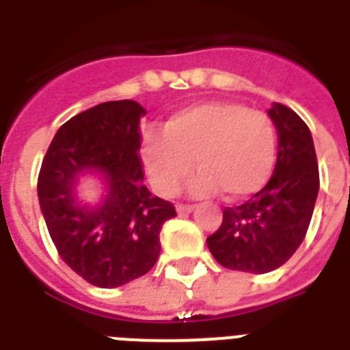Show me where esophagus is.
<instances>
[{
	"label": "esophagus",
	"mask_w": 350,
	"mask_h": 350,
	"mask_svg": "<svg viewBox=\"0 0 350 350\" xmlns=\"http://www.w3.org/2000/svg\"><path fill=\"white\" fill-rule=\"evenodd\" d=\"M196 208V205H183V203H180L178 207H176V211H178V214H189L192 213Z\"/></svg>",
	"instance_id": "obj_1"
}]
</instances>
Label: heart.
Listing matches in <instances>:
<instances>
[{"label": "heart", "mask_w": 350, "mask_h": 350, "mask_svg": "<svg viewBox=\"0 0 350 350\" xmlns=\"http://www.w3.org/2000/svg\"><path fill=\"white\" fill-rule=\"evenodd\" d=\"M142 156L163 196H174L196 163L202 174L192 181L194 194L224 191L229 200H245L271 178L276 129L265 112L236 101H205L172 114L163 134H145Z\"/></svg>", "instance_id": "obj_1"}]
</instances>
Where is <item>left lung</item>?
Returning a JSON list of instances; mask_svg holds the SVG:
<instances>
[{"instance_id":"1","label":"left lung","mask_w":350,"mask_h":350,"mask_svg":"<svg viewBox=\"0 0 350 350\" xmlns=\"http://www.w3.org/2000/svg\"><path fill=\"white\" fill-rule=\"evenodd\" d=\"M278 131V159L271 180L249 202L224 211L208 250L230 271L265 274L296 252L309 229L320 172L309 126L288 107L269 111Z\"/></svg>"}]
</instances>
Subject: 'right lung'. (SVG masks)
<instances>
[{
	"mask_svg": "<svg viewBox=\"0 0 350 350\" xmlns=\"http://www.w3.org/2000/svg\"><path fill=\"white\" fill-rule=\"evenodd\" d=\"M143 114L132 100L79 112L59 126L38 176L41 213L57 254L96 287H120L147 274L161 250V227L176 216L172 203L143 185ZM89 170L103 174L109 187L94 209L73 200L75 178Z\"/></svg>",
	"mask_w": 350,
	"mask_h": 350,
	"instance_id": "right-lung-1",
	"label": "right lung"
}]
</instances>
